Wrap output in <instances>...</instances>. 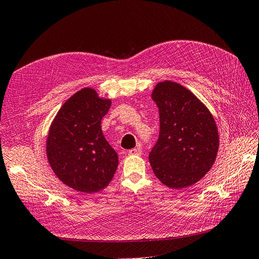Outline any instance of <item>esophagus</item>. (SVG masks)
Segmentation results:
<instances>
[{"label": "esophagus", "instance_id": "esophagus-1", "mask_svg": "<svg viewBox=\"0 0 259 259\" xmlns=\"http://www.w3.org/2000/svg\"><path fill=\"white\" fill-rule=\"evenodd\" d=\"M128 155H140L142 154V148L137 147V148H133L131 150L127 151Z\"/></svg>", "mask_w": 259, "mask_h": 259}]
</instances>
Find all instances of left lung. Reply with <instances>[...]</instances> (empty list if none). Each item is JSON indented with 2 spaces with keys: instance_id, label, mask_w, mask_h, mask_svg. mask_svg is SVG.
I'll return each instance as SVG.
<instances>
[{
  "instance_id": "left-lung-1",
  "label": "left lung",
  "mask_w": 259,
  "mask_h": 259,
  "mask_svg": "<svg viewBox=\"0 0 259 259\" xmlns=\"http://www.w3.org/2000/svg\"><path fill=\"white\" fill-rule=\"evenodd\" d=\"M160 134L149 161L154 175L174 189L195 184L213 166L219 136L213 115L201 100L176 82L155 85Z\"/></svg>"
}]
</instances>
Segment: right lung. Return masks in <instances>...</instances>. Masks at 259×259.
I'll return each mask as SVG.
<instances>
[{
  "label": "right lung",
  "instance_id": "add662e5",
  "mask_svg": "<svg viewBox=\"0 0 259 259\" xmlns=\"http://www.w3.org/2000/svg\"><path fill=\"white\" fill-rule=\"evenodd\" d=\"M111 100L95 90L76 92L59 109L46 139V154L54 173L72 189L93 193L111 182L119 160L108 144L101 119Z\"/></svg>",
  "mask_w": 259,
  "mask_h": 259
}]
</instances>
